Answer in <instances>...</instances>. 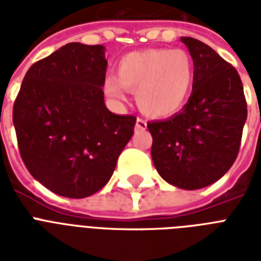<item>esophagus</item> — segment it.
<instances>
[{"instance_id":"34e87169","label":"esophagus","mask_w":261,"mask_h":261,"mask_svg":"<svg viewBox=\"0 0 261 261\" xmlns=\"http://www.w3.org/2000/svg\"><path fill=\"white\" fill-rule=\"evenodd\" d=\"M146 127H147V123L145 119H142V118L137 119V123H135V130L143 131V130H146Z\"/></svg>"}]
</instances>
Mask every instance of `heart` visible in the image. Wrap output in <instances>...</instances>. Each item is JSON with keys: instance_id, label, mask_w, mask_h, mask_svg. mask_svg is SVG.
Masks as SVG:
<instances>
[{"instance_id": "b5f03b06", "label": "heart", "mask_w": 261, "mask_h": 261, "mask_svg": "<svg viewBox=\"0 0 261 261\" xmlns=\"http://www.w3.org/2000/svg\"><path fill=\"white\" fill-rule=\"evenodd\" d=\"M195 81L194 61L181 48H149L124 55L116 77L106 81V93L123 100L126 89L137 92V102L154 118L173 116L186 106Z\"/></svg>"}]
</instances>
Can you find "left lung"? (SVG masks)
<instances>
[{
    "label": "left lung",
    "instance_id": "8db88e82",
    "mask_svg": "<svg viewBox=\"0 0 261 261\" xmlns=\"http://www.w3.org/2000/svg\"><path fill=\"white\" fill-rule=\"evenodd\" d=\"M194 61L188 102L171 119L149 122L151 160L160 176L182 190L215 182L239 154L247 100L239 73L210 46L181 38Z\"/></svg>",
    "mask_w": 261,
    "mask_h": 261
}]
</instances>
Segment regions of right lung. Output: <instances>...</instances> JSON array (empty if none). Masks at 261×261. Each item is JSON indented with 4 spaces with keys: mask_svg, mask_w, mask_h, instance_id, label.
Returning a JSON list of instances; mask_svg holds the SVG:
<instances>
[{
    "mask_svg": "<svg viewBox=\"0 0 261 261\" xmlns=\"http://www.w3.org/2000/svg\"><path fill=\"white\" fill-rule=\"evenodd\" d=\"M104 47L67 43L35 62L13 104L20 155L39 182L81 199L106 186L134 134V115L107 110Z\"/></svg>",
    "mask_w": 261,
    "mask_h": 261,
    "instance_id": "add662e5",
    "label": "right lung"
}]
</instances>
